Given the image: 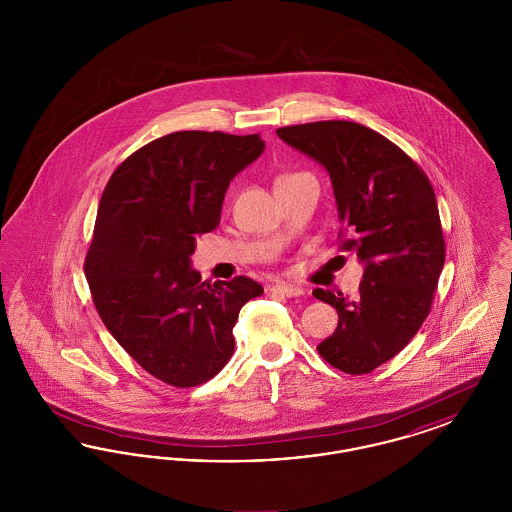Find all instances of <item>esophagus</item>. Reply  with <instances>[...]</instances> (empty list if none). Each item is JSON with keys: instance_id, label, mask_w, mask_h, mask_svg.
Segmentation results:
<instances>
[{"instance_id": "34e87169", "label": "esophagus", "mask_w": 512, "mask_h": 512, "mask_svg": "<svg viewBox=\"0 0 512 512\" xmlns=\"http://www.w3.org/2000/svg\"><path fill=\"white\" fill-rule=\"evenodd\" d=\"M270 290L274 293H280V295H286V297H301L305 293L303 288L293 286V284H274Z\"/></svg>"}]
</instances>
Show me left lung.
<instances>
[{
    "label": "left lung",
    "instance_id": "1",
    "mask_svg": "<svg viewBox=\"0 0 512 512\" xmlns=\"http://www.w3.org/2000/svg\"><path fill=\"white\" fill-rule=\"evenodd\" d=\"M276 134L328 171L341 249L365 265L355 297L313 292L338 311V328L318 353L341 372L368 374L413 340L430 313L445 263L434 188L401 147L359 122H307Z\"/></svg>",
    "mask_w": 512,
    "mask_h": 512
}]
</instances>
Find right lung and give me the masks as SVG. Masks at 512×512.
<instances>
[{"label":"right lung","mask_w":512,"mask_h":512,"mask_svg":"<svg viewBox=\"0 0 512 512\" xmlns=\"http://www.w3.org/2000/svg\"><path fill=\"white\" fill-rule=\"evenodd\" d=\"M265 149L259 134L182 130L149 142L111 174L84 272L99 317L157 380L192 388L234 353L240 309L263 293L247 276L203 282L195 236L219 226L230 180Z\"/></svg>","instance_id":"right-lung-1"}]
</instances>
